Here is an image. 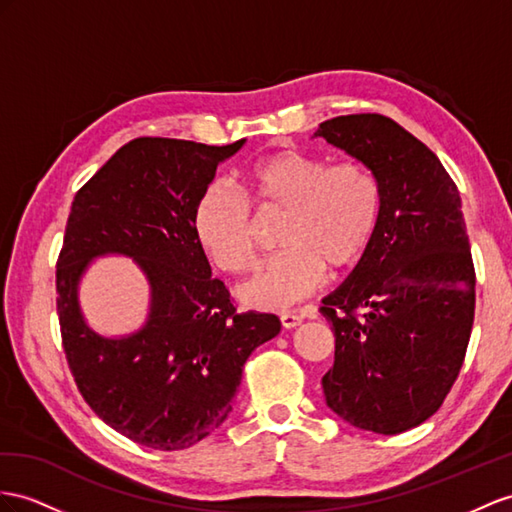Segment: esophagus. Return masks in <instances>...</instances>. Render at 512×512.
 I'll return each mask as SVG.
<instances>
[{"label": "esophagus", "mask_w": 512, "mask_h": 512, "mask_svg": "<svg viewBox=\"0 0 512 512\" xmlns=\"http://www.w3.org/2000/svg\"><path fill=\"white\" fill-rule=\"evenodd\" d=\"M303 322V318L296 316V313H281V324L283 329H296V326Z\"/></svg>", "instance_id": "obj_1"}]
</instances>
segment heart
<instances>
[{
	"mask_svg": "<svg viewBox=\"0 0 512 512\" xmlns=\"http://www.w3.org/2000/svg\"><path fill=\"white\" fill-rule=\"evenodd\" d=\"M259 203L287 209L279 255L266 259L238 287L244 305L285 309L316 292L326 264L348 268L363 257L381 216V188L359 162L329 160L316 153L283 149L259 157L246 170ZM194 235L222 270L240 272L255 259V225L244 196L214 181L196 201Z\"/></svg>",
	"mask_w": 512,
	"mask_h": 512,
	"instance_id": "1",
	"label": "heart"
}]
</instances>
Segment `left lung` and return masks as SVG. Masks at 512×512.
<instances>
[{"label":"left lung","mask_w":512,"mask_h":512,"mask_svg":"<svg viewBox=\"0 0 512 512\" xmlns=\"http://www.w3.org/2000/svg\"><path fill=\"white\" fill-rule=\"evenodd\" d=\"M313 136L370 168L381 188L368 251L322 298L335 333L326 406L350 426L398 435L439 409L469 344L476 272L461 194L439 157L387 116H337Z\"/></svg>","instance_id":"obj_1"}]
</instances>
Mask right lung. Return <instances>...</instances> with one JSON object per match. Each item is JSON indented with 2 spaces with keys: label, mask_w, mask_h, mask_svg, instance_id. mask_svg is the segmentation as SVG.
I'll return each instance as SVG.
<instances>
[{
  "label": "right lung",
  "mask_w": 512,
  "mask_h": 512,
  "mask_svg": "<svg viewBox=\"0 0 512 512\" xmlns=\"http://www.w3.org/2000/svg\"><path fill=\"white\" fill-rule=\"evenodd\" d=\"M244 138L207 147L136 138L75 194L58 257L62 346L103 422L144 448L175 452L225 424L251 352L277 337L272 313H238L194 235V207ZM129 256L150 285L138 332L108 338L83 318L79 283L99 256Z\"/></svg>",
  "instance_id": "right-lung-1"
}]
</instances>
